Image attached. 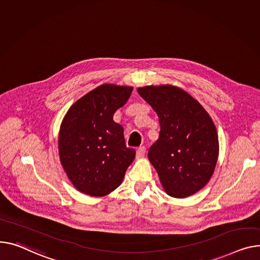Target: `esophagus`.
Returning a JSON list of instances; mask_svg holds the SVG:
<instances>
[{
    "instance_id": "obj_1",
    "label": "esophagus",
    "mask_w": 260,
    "mask_h": 260,
    "mask_svg": "<svg viewBox=\"0 0 260 260\" xmlns=\"http://www.w3.org/2000/svg\"><path fill=\"white\" fill-rule=\"evenodd\" d=\"M145 152H146V148H145L144 146L139 147V148L137 149V152H136L137 158H138V159H141V158H143V157H144V154H145Z\"/></svg>"
}]
</instances>
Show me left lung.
<instances>
[{
	"label": "left lung",
	"mask_w": 260,
	"mask_h": 260,
	"mask_svg": "<svg viewBox=\"0 0 260 260\" xmlns=\"http://www.w3.org/2000/svg\"><path fill=\"white\" fill-rule=\"evenodd\" d=\"M139 95L159 117V139L148 150L165 192L184 199L212 177L218 157V137L209 114L193 97L170 84L146 85Z\"/></svg>",
	"instance_id": "left-lung-1"
}]
</instances>
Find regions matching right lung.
<instances>
[{"mask_svg":"<svg viewBox=\"0 0 260 260\" xmlns=\"http://www.w3.org/2000/svg\"><path fill=\"white\" fill-rule=\"evenodd\" d=\"M132 86L102 84L69 109L58 135L63 170L74 187L91 197H103L122 183L136 151L125 145L123 127L114 122Z\"/></svg>","mask_w":260,"mask_h":260,"instance_id":"obj_1","label":"right lung"}]
</instances>
